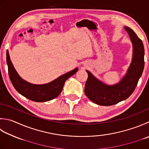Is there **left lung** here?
Returning <instances> with one entry per match:
<instances>
[{"label":"left lung","instance_id":"8db88e82","mask_svg":"<svg viewBox=\"0 0 149 149\" xmlns=\"http://www.w3.org/2000/svg\"><path fill=\"white\" fill-rule=\"evenodd\" d=\"M133 45V57L125 76L118 84L109 86L97 79L89 71L84 94L90 101L102 106H110L127 100L134 91L144 69V46L132 29L125 27Z\"/></svg>","mask_w":149,"mask_h":149}]
</instances>
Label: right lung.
<instances>
[{
	"instance_id": "1",
	"label": "right lung",
	"mask_w": 149,
	"mask_h": 149,
	"mask_svg": "<svg viewBox=\"0 0 149 149\" xmlns=\"http://www.w3.org/2000/svg\"><path fill=\"white\" fill-rule=\"evenodd\" d=\"M6 62L9 77L14 88L24 97L36 102H46L57 97L62 92L65 81L78 70H73L49 83L37 85L26 82L19 76L10 60L8 51L6 52Z\"/></svg>"
}]
</instances>
